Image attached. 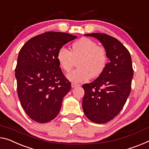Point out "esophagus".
I'll return each instance as SVG.
<instances>
[{"mask_svg":"<svg viewBox=\"0 0 149 149\" xmlns=\"http://www.w3.org/2000/svg\"><path fill=\"white\" fill-rule=\"evenodd\" d=\"M80 84H77V83H75V82H72L71 84V86L72 88H75V87H78V86H79Z\"/></svg>","mask_w":149,"mask_h":149,"instance_id":"obj_1","label":"esophagus"}]
</instances>
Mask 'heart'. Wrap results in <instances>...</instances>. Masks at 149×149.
I'll use <instances>...</instances> for the list:
<instances>
[{"mask_svg": "<svg viewBox=\"0 0 149 149\" xmlns=\"http://www.w3.org/2000/svg\"><path fill=\"white\" fill-rule=\"evenodd\" d=\"M79 68L67 75L69 81L81 82L91 77L95 78L101 74L106 68L108 57L104 47L98 46L91 38H82L72 45L71 51L65 47H61L57 53L61 67L68 72L73 67L75 60L79 59Z\"/></svg>", "mask_w": 149, "mask_h": 149, "instance_id": "1", "label": "heart"}]
</instances>
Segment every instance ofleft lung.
<instances>
[{"mask_svg": "<svg viewBox=\"0 0 149 149\" xmlns=\"http://www.w3.org/2000/svg\"><path fill=\"white\" fill-rule=\"evenodd\" d=\"M85 36L97 38L110 60L97 79L82 86L84 90V113L93 123L102 124L120 113L130 95L133 77L131 56L127 48L115 38L102 33Z\"/></svg>", "mask_w": 149, "mask_h": 149, "instance_id": "1", "label": "left lung"}]
</instances>
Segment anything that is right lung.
Returning a JSON list of instances; mask_svg holds the SVG:
<instances>
[{
  "mask_svg": "<svg viewBox=\"0 0 149 149\" xmlns=\"http://www.w3.org/2000/svg\"><path fill=\"white\" fill-rule=\"evenodd\" d=\"M77 37L47 32L31 38L20 49L15 69L18 96L25 113L36 122H49L60 112L71 84L62 72L57 53Z\"/></svg>",
  "mask_w": 149,
  "mask_h": 149,
  "instance_id": "right-lung-1",
  "label": "right lung"
}]
</instances>
